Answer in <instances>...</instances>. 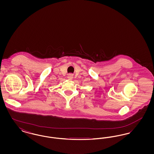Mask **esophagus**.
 Returning <instances> with one entry per match:
<instances>
[{"label": "esophagus", "instance_id": "obj_1", "mask_svg": "<svg viewBox=\"0 0 154 154\" xmlns=\"http://www.w3.org/2000/svg\"><path fill=\"white\" fill-rule=\"evenodd\" d=\"M67 79L69 80H72L73 79V75L72 74H69L67 75Z\"/></svg>", "mask_w": 154, "mask_h": 154}]
</instances>
